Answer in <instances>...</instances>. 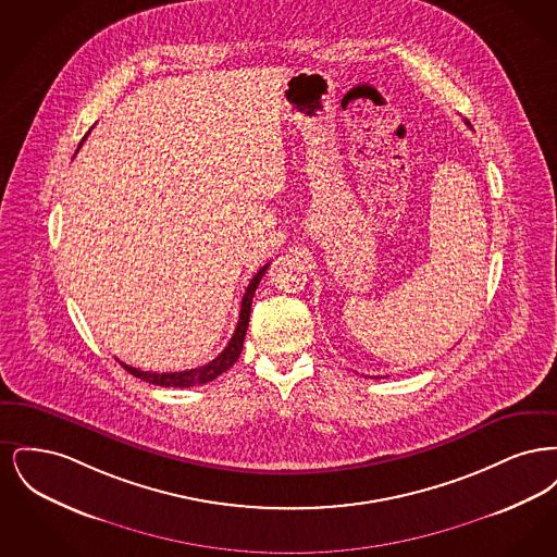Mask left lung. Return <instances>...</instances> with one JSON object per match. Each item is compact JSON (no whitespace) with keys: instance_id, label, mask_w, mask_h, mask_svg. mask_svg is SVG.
Instances as JSON below:
<instances>
[{"instance_id":"left-lung-1","label":"left lung","mask_w":557,"mask_h":557,"mask_svg":"<svg viewBox=\"0 0 557 557\" xmlns=\"http://www.w3.org/2000/svg\"><path fill=\"white\" fill-rule=\"evenodd\" d=\"M468 125H470V123H468Z\"/></svg>"}]
</instances>
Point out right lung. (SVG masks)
I'll list each match as a JSON object with an SVG mask.
<instances>
[{"label":"right lung","instance_id":"obj_1","mask_svg":"<svg viewBox=\"0 0 557 557\" xmlns=\"http://www.w3.org/2000/svg\"><path fill=\"white\" fill-rule=\"evenodd\" d=\"M85 137H87V135H85ZM85 137L81 139V144L85 141ZM267 267H269V263L257 271V275L250 280V284H248V288H246V294H244L242 305H239L238 325H236V332H234L230 345L225 346L223 352H219L207 366H200V368H196V370L157 373V371H141L137 370V368H129V366H125L123 361H119V363H121L125 370L129 371V373H133L135 377L144 380V382H150V384H154V386H164V388H171V386H173V388H189V386H196V384H207V382L214 380L216 375H221L223 371L230 370V368L238 361L239 352H242L244 336H246L248 321H250L252 296H255V292L259 288L263 275H265Z\"/></svg>","mask_w":557,"mask_h":557}]
</instances>
